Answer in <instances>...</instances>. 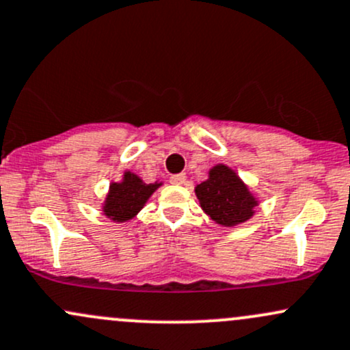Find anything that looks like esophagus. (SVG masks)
<instances>
[{
  "label": "esophagus",
  "mask_w": 350,
  "mask_h": 350,
  "mask_svg": "<svg viewBox=\"0 0 350 350\" xmlns=\"http://www.w3.org/2000/svg\"><path fill=\"white\" fill-rule=\"evenodd\" d=\"M185 178H187V176L183 174L172 175L170 176V183H174V185H183V183H185Z\"/></svg>",
  "instance_id": "34e87169"
}]
</instances>
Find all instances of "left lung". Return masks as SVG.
<instances>
[{"label":"left lung","mask_w":350,"mask_h":350,"mask_svg":"<svg viewBox=\"0 0 350 350\" xmlns=\"http://www.w3.org/2000/svg\"><path fill=\"white\" fill-rule=\"evenodd\" d=\"M203 211L223 226H237L253 217L258 206L248 187L226 165H215L205 182L195 187Z\"/></svg>","instance_id":"left-lung-1"}]
</instances>
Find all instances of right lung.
I'll use <instances>...</instances> for the list:
<instances>
[{"instance_id": "right-lung-1", "label": "right lung", "mask_w": 350, "mask_h": 350, "mask_svg": "<svg viewBox=\"0 0 350 350\" xmlns=\"http://www.w3.org/2000/svg\"><path fill=\"white\" fill-rule=\"evenodd\" d=\"M162 183H144L132 172H125L120 183H111L104 203V215L113 221H127L142 210L145 202Z\"/></svg>"}]
</instances>
